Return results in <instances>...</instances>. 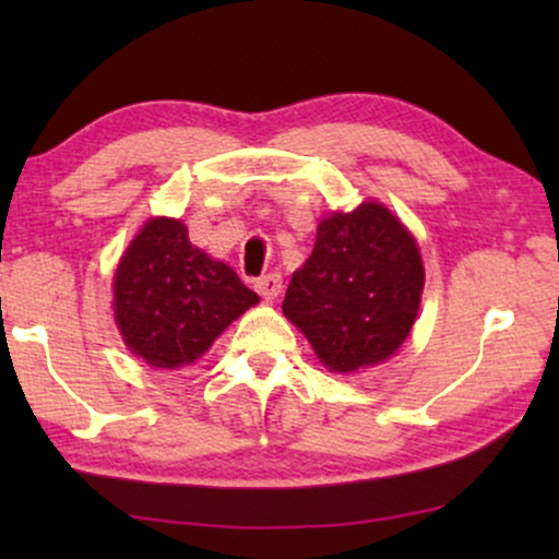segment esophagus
<instances>
[{"instance_id":"34e87169","label":"esophagus","mask_w":559,"mask_h":559,"mask_svg":"<svg viewBox=\"0 0 559 559\" xmlns=\"http://www.w3.org/2000/svg\"><path fill=\"white\" fill-rule=\"evenodd\" d=\"M254 289L264 297V300H274V297L282 293V277L277 272L262 274V277L254 280Z\"/></svg>"}]
</instances>
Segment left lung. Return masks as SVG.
<instances>
[{
	"label": "left lung",
	"instance_id": "1",
	"mask_svg": "<svg viewBox=\"0 0 559 559\" xmlns=\"http://www.w3.org/2000/svg\"><path fill=\"white\" fill-rule=\"evenodd\" d=\"M425 270L412 234L379 203L320 221L282 310L333 371L384 361L407 338Z\"/></svg>",
	"mask_w": 559,
	"mask_h": 559
}]
</instances>
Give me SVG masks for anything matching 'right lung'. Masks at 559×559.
I'll return each mask as SVG.
<instances>
[{
    "label": "right lung",
    "mask_w": 559,
    "mask_h": 559,
    "mask_svg": "<svg viewBox=\"0 0 559 559\" xmlns=\"http://www.w3.org/2000/svg\"><path fill=\"white\" fill-rule=\"evenodd\" d=\"M124 343L157 369L193 364L243 310L259 302L231 266L188 239L186 224L152 218L114 277Z\"/></svg>",
    "instance_id": "right-lung-1"
}]
</instances>
